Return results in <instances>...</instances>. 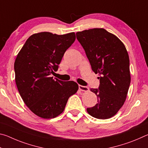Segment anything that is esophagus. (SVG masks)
Listing matches in <instances>:
<instances>
[{
	"label": "esophagus",
	"instance_id": "1",
	"mask_svg": "<svg viewBox=\"0 0 148 148\" xmlns=\"http://www.w3.org/2000/svg\"><path fill=\"white\" fill-rule=\"evenodd\" d=\"M79 89L82 91H89V87H87V86H80L79 85Z\"/></svg>",
	"mask_w": 148,
	"mask_h": 148
}]
</instances>
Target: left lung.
<instances>
[{
	"instance_id": "obj_1",
	"label": "left lung",
	"mask_w": 148,
	"mask_h": 148,
	"mask_svg": "<svg viewBox=\"0 0 148 148\" xmlns=\"http://www.w3.org/2000/svg\"><path fill=\"white\" fill-rule=\"evenodd\" d=\"M91 69L99 74V89L91 88L98 99L95 106L87 108L90 116L106 119L114 116L124 104L131 84L129 57L123 43L102 28L76 32Z\"/></svg>"
}]
</instances>
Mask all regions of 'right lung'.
Listing matches in <instances>:
<instances>
[{"mask_svg": "<svg viewBox=\"0 0 148 148\" xmlns=\"http://www.w3.org/2000/svg\"><path fill=\"white\" fill-rule=\"evenodd\" d=\"M75 39L74 32H38L27 40L17 54L14 62L17 89L26 106L37 116L51 119L59 116L69 97L78 90L74 81L50 77Z\"/></svg>", "mask_w": 148, "mask_h": 148, "instance_id": "right-lung-1", "label": "right lung"}]
</instances>
